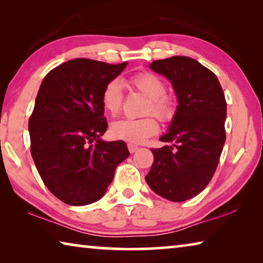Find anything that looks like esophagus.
<instances>
[{
  "label": "esophagus",
  "instance_id": "esophagus-1",
  "mask_svg": "<svg viewBox=\"0 0 263 263\" xmlns=\"http://www.w3.org/2000/svg\"><path fill=\"white\" fill-rule=\"evenodd\" d=\"M127 148H128V151H130V153H135L139 147H138V146L135 144H127Z\"/></svg>",
  "mask_w": 263,
  "mask_h": 263
}]
</instances>
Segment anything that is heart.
Instances as JSON below:
<instances>
[{
  "instance_id": "b5f03b06",
  "label": "heart",
  "mask_w": 263,
  "mask_h": 263,
  "mask_svg": "<svg viewBox=\"0 0 263 263\" xmlns=\"http://www.w3.org/2000/svg\"><path fill=\"white\" fill-rule=\"evenodd\" d=\"M130 84L148 99L144 110V114L148 116L138 119L116 121L111 124L110 135L117 140L140 144L159 132V123L154 116L162 123L172 122L176 116L179 102L174 95L166 92V82L154 73L142 72L133 75L130 78ZM101 102L110 116L115 117L121 112L124 90L119 80L112 79L105 84L101 94Z\"/></svg>"
}]
</instances>
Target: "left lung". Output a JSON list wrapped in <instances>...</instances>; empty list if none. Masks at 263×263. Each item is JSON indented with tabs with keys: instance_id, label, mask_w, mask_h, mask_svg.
I'll list each match as a JSON object with an SVG mask.
<instances>
[{
	"instance_id": "obj_1",
	"label": "left lung",
	"mask_w": 263,
	"mask_h": 263,
	"mask_svg": "<svg viewBox=\"0 0 263 263\" xmlns=\"http://www.w3.org/2000/svg\"><path fill=\"white\" fill-rule=\"evenodd\" d=\"M169 79L179 108L166 135L171 145L153 148L154 161L146 182L172 202L198 195L215 174L226 140V100L215 73L189 57H172L151 64Z\"/></svg>"
}]
</instances>
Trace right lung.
<instances>
[{"label": "right lung", "mask_w": 263, "mask_h": 263, "mask_svg": "<svg viewBox=\"0 0 263 263\" xmlns=\"http://www.w3.org/2000/svg\"><path fill=\"white\" fill-rule=\"evenodd\" d=\"M126 65L78 58L48 72L39 88L29 121L31 155L47 189L68 205L99 201L130 155L123 140L100 138L108 127L102 90Z\"/></svg>", "instance_id": "obj_1"}]
</instances>
